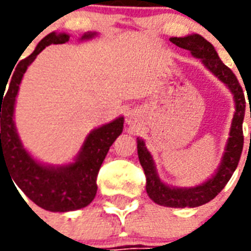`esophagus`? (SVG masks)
Masks as SVG:
<instances>
[{"mask_svg":"<svg viewBox=\"0 0 251 251\" xmlns=\"http://www.w3.org/2000/svg\"><path fill=\"white\" fill-rule=\"evenodd\" d=\"M126 122H127V125H130V126H134V124L137 122L136 120V117L133 114H127V118H126Z\"/></svg>","mask_w":251,"mask_h":251,"instance_id":"1","label":"esophagus"}]
</instances>
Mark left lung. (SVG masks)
Wrapping results in <instances>:
<instances>
[{
    "instance_id": "left-lung-1",
    "label": "left lung",
    "mask_w": 251,
    "mask_h": 251,
    "mask_svg": "<svg viewBox=\"0 0 251 251\" xmlns=\"http://www.w3.org/2000/svg\"><path fill=\"white\" fill-rule=\"evenodd\" d=\"M171 41L180 48H184L191 52V55L194 57L200 59L203 66L212 75H215L221 82L226 84V87L231 91L232 99L235 103V113L232 115L231 127H230L221 164L210 179H207L199 185L174 187L161 181V179L158 177L156 164L153 161L151 152L145 147V142L142 138H137V152H138L141 167L144 168V172L147 176V192L149 198L154 203L164 205V207L192 208V207L205 204L214 199L216 195L225 188L227 181L231 179L234 171L237 169L243 148L242 124L245 118L246 100H245V94L238 82L237 76L232 74L228 67L223 64L210 41H207L204 37L196 33L185 36V37H171Z\"/></svg>"
}]
</instances>
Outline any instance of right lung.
Returning <instances> with one entry per match:
<instances>
[{"label":"right lung","instance_id":"right-lung-1","mask_svg":"<svg viewBox=\"0 0 251 251\" xmlns=\"http://www.w3.org/2000/svg\"><path fill=\"white\" fill-rule=\"evenodd\" d=\"M95 36L97 32H87L80 40H90ZM68 40L70 35L67 33L52 32L47 35L35 51L20 62L6 93H3V88L2 93L0 90V169L3 164L25 195L39 207L52 212L79 210L93 201L98 188L99 168L110 147L124 129V117L94 129L87 134L74 161L63 165L40 163L24 148L14 124V106L20 83L26 68L46 47L63 44Z\"/></svg>","mask_w":251,"mask_h":251}]
</instances>
